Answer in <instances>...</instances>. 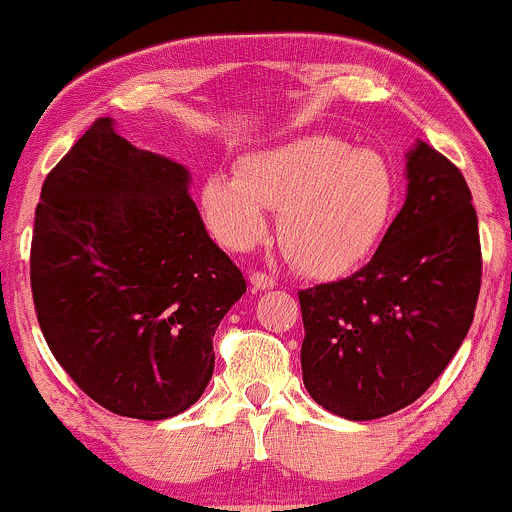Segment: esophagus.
<instances>
[{"instance_id": "obj_1", "label": "esophagus", "mask_w": 512, "mask_h": 512, "mask_svg": "<svg viewBox=\"0 0 512 512\" xmlns=\"http://www.w3.org/2000/svg\"><path fill=\"white\" fill-rule=\"evenodd\" d=\"M249 280H251V288L254 290H268L276 285V278H273L271 273H263V271H254L249 276Z\"/></svg>"}]
</instances>
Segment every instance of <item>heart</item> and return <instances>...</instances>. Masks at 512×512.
I'll return each mask as SVG.
<instances>
[{"instance_id": "1", "label": "heart", "mask_w": 512, "mask_h": 512, "mask_svg": "<svg viewBox=\"0 0 512 512\" xmlns=\"http://www.w3.org/2000/svg\"><path fill=\"white\" fill-rule=\"evenodd\" d=\"M202 212L219 244L249 251L268 236L278 210V239L312 276H337L371 254L395 202L390 163L373 148H351L329 134H307L246 153L234 175L202 183Z\"/></svg>"}]
</instances>
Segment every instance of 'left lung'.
I'll return each mask as SVG.
<instances>
[{
	"label": "left lung",
	"instance_id": "8db88e82",
	"mask_svg": "<svg viewBox=\"0 0 512 512\" xmlns=\"http://www.w3.org/2000/svg\"><path fill=\"white\" fill-rule=\"evenodd\" d=\"M481 290V241L461 170L417 141L408 197L371 261L300 290L302 381L317 405L376 420L415 403L464 342Z\"/></svg>",
	"mask_w": 512,
	"mask_h": 512
}]
</instances>
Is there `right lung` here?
Returning <instances> with one entry per match:
<instances>
[{"label":"right lung","mask_w":512,"mask_h":512,"mask_svg":"<svg viewBox=\"0 0 512 512\" xmlns=\"http://www.w3.org/2000/svg\"><path fill=\"white\" fill-rule=\"evenodd\" d=\"M180 163L97 119L48 173L31 293L48 349L104 410L168 420L214 371L212 337L246 280L207 234Z\"/></svg>","instance_id":"add662e5"}]
</instances>
